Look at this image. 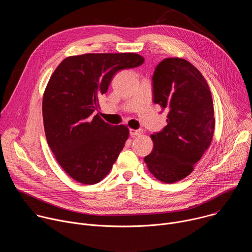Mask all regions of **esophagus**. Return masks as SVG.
Masks as SVG:
<instances>
[{
    "label": "esophagus",
    "mask_w": 252,
    "mask_h": 252,
    "mask_svg": "<svg viewBox=\"0 0 252 252\" xmlns=\"http://www.w3.org/2000/svg\"><path fill=\"white\" fill-rule=\"evenodd\" d=\"M141 133H142L141 129H129V134L131 136H136V135H139Z\"/></svg>",
    "instance_id": "34e87169"
}]
</instances>
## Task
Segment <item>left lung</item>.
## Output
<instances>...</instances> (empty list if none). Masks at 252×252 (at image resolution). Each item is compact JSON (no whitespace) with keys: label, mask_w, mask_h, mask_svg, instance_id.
<instances>
[{"label":"left lung","mask_w":252,"mask_h":252,"mask_svg":"<svg viewBox=\"0 0 252 252\" xmlns=\"http://www.w3.org/2000/svg\"><path fill=\"white\" fill-rule=\"evenodd\" d=\"M153 100L167 112V125L152 134L153 152L145 158L150 171L165 184L188 176L210 146L214 130L209 87L189 62L166 58L155 69Z\"/></svg>","instance_id":"obj_1"}]
</instances>
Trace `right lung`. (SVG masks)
I'll list each match as a JSON object with an SVG mask.
<instances>
[{
	"label": "right lung",
	"instance_id": "add662e5",
	"mask_svg": "<svg viewBox=\"0 0 252 252\" xmlns=\"http://www.w3.org/2000/svg\"><path fill=\"white\" fill-rule=\"evenodd\" d=\"M143 62L133 53L86 54L64 59L54 71L43 98L45 132L58 162L75 181L99 183L123 151L128 128L94 114L118 71Z\"/></svg>",
	"mask_w": 252,
	"mask_h": 252
}]
</instances>
